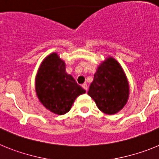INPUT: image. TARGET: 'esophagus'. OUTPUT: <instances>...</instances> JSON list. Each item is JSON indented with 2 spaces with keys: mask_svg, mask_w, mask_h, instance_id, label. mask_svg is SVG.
I'll list each match as a JSON object with an SVG mask.
<instances>
[{
  "mask_svg": "<svg viewBox=\"0 0 159 159\" xmlns=\"http://www.w3.org/2000/svg\"><path fill=\"white\" fill-rule=\"evenodd\" d=\"M82 88H84V90H86V91H88V84H82Z\"/></svg>",
  "mask_w": 159,
  "mask_h": 159,
  "instance_id": "1",
  "label": "esophagus"
}]
</instances>
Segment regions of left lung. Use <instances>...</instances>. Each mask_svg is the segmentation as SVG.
<instances>
[{
    "label": "left lung",
    "instance_id": "1",
    "mask_svg": "<svg viewBox=\"0 0 159 159\" xmlns=\"http://www.w3.org/2000/svg\"><path fill=\"white\" fill-rule=\"evenodd\" d=\"M88 95L101 111L114 115L127 104L130 88L127 75L116 59L109 57L97 67Z\"/></svg>",
    "mask_w": 159,
    "mask_h": 159
}]
</instances>
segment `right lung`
I'll return each instance as SVG.
<instances>
[{"label": "right lung", "mask_w": 159, "mask_h": 159, "mask_svg": "<svg viewBox=\"0 0 159 159\" xmlns=\"http://www.w3.org/2000/svg\"><path fill=\"white\" fill-rule=\"evenodd\" d=\"M36 95L43 106L57 115L70 111L79 95L86 92L72 75L66 72V64L57 52H52L40 64L35 80Z\"/></svg>", "instance_id": "right-lung-1"}]
</instances>
